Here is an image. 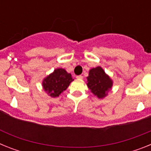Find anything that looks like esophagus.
Returning a JSON list of instances; mask_svg holds the SVG:
<instances>
[{"instance_id": "34e87169", "label": "esophagus", "mask_w": 151, "mask_h": 151, "mask_svg": "<svg viewBox=\"0 0 151 151\" xmlns=\"http://www.w3.org/2000/svg\"><path fill=\"white\" fill-rule=\"evenodd\" d=\"M76 78H78V79H82V78H83V76H81V75H80V76H77Z\"/></svg>"}]
</instances>
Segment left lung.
I'll list each match as a JSON object with an SVG mask.
<instances>
[{"mask_svg": "<svg viewBox=\"0 0 151 151\" xmlns=\"http://www.w3.org/2000/svg\"><path fill=\"white\" fill-rule=\"evenodd\" d=\"M87 79L88 88L98 98L106 97L113 85L111 78L105 73L101 66L91 69Z\"/></svg>", "mask_w": 151, "mask_h": 151, "instance_id": "1", "label": "left lung"}]
</instances>
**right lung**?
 I'll list each match as a JSON object with an SVG mask.
<instances>
[{
	"instance_id": "1",
	"label": "right lung",
	"mask_w": 151,
	"mask_h": 151,
	"mask_svg": "<svg viewBox=\"0 0 151 151\" xmlns=\"http://www.w3.org/2000/svg\"><path fill=\"white\" fill-rule=\"evenodd\" d=\"M73 80L70 73H68L64 69L59 68L44 79L42 85L50 97H56L66 90Z\"/></svg>"
}]
</instances>
